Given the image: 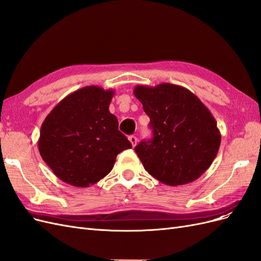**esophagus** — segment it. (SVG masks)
<instances>
[{"label": "esophagus", "mask_w": 261, "mask_h": 261, "mask_svg": "<svg viewBox=\"0 0 261 261\" xmlns=\"http://www.w3.org/2000/svg\"><path fill=\"white\" fill-rule=\"evenodd\" d=\"M129 141L132 143V146L133 147H135L136 145H137V141H138V139H137V137L136 136H129Z\"/></svg>", "instance_id": "1"}]
</instances>
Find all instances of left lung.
<instances>
[{"instance_id":"obj_1","label":"left lung","mask_w":261,"mask_h":261,"mask_svg":"<svg viewBox=\"0 0 261 261\" xmlns=\"http://www.w3.org/2000/svg\"><path fill=\"white\" fill-rule=\"evenodd\" d=\"M150 117L153 137L135 151L145 170L170 186L188 184L206 172L219 151L221 134L211 112L181 86L138 85L134 89Z\"/></svg>"}]
</instances>
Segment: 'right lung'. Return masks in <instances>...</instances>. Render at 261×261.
Masks as SVG:
<instances>
[{
	"instance_id": "right-lung-1",
	"label": "right lung",
	"mask_w": 261,
	"mask_h": 261,
	"mask_svg": "<svg viewBox=\"0 0 261 261\" xmlns=\"http://www.w3.org/2000/svg\"><path fill=\"white\" fill-rule=\"evenodd\" d=\"M114 91L87 86L69 93L44 118L38 148L61 180L88 187L107 176L116 155L132 148L110 113Z\"/></svg>"
}]
</instances>
